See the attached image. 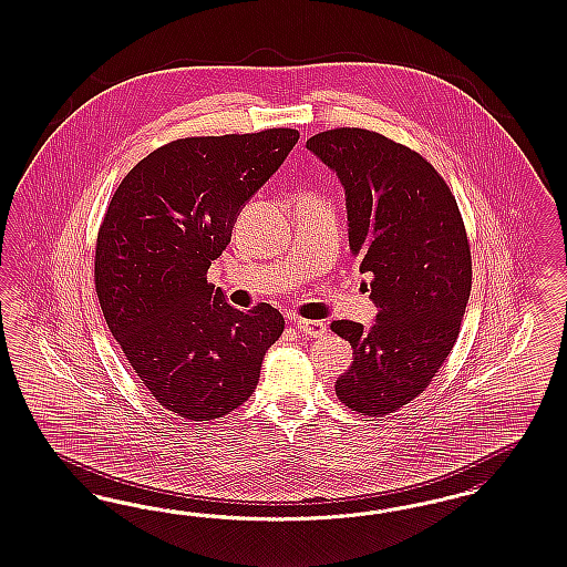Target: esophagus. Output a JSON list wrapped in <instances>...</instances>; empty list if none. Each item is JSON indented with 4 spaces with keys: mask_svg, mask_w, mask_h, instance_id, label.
I'll return each mask as SVG.
<instances>
[{
    "mask_svg": "<svg viewBox=\"0 0 567 567\" xmlns=\"http://www.w3.org/2000/svg\"><path fill=\"white\" fill-rule=\"evenodd\" d=\"M295 328L308 337H324L327 332V324L320 322V320H303V318H297L295 320Z\"/></svg>",
    "mask_w": 567,
    "mask_h": 567,
    "instance_id": "obj_1",
    "label": "esophagus"
}]
</instances>
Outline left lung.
I'll use <instances>...</instances> for the list:
<instances>
[{
	"label": "left lung",
	"instance_id": "8db88e82",
	"mask_svg": "<svg viewBox=\"0 0 567 567\" xmlns=\"http://www.w3.org/2000/svg\"><path fill=\"white\" fill-rule=\"evenodd\" d=\"M344 187L349 247L372 275L377 322L334 320L353 363L334 391L351 412L386 415L430 384L457 341L472 289V256L443 176L410 147L365 128L308 138Z\"/></svg>",
	"mask_w": 567,
	"mask_h": 567
}]
</instances>
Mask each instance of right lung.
<instances>
[{
    "label": "right lung",
    "instance_id": "right-lung-1",
    "mask_svg": "<svg viewBox=\"0 0 567 567\" xmlns=\"http://www.w3.org/2000/svg\"><path fill=\"white\" fill-rule=\"evenodd\" d=\"M295 128L187 137L122 178L95 247V291L110 332L166 410L204 422L256 391L278 309L240 311L207 282L243 206L295 147Z\"/></svg>",
    "mask_w": 567,
    "mask_h": 567
}]
</instances>
